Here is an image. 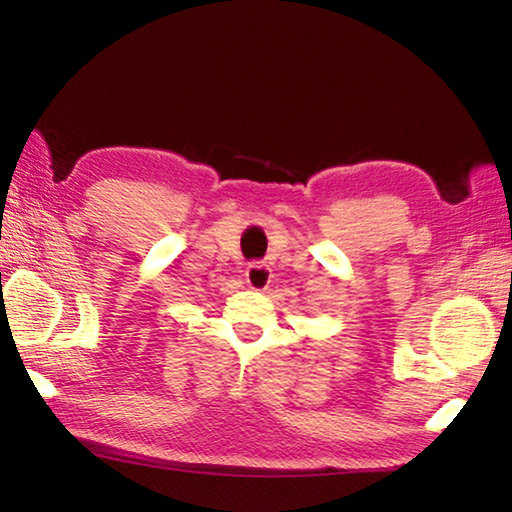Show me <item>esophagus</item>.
I'll list each match as a JSON object with an SVG mask.
<instances>
[{
	"label": "esophagus",
	"mask_w": 512,
	"mask_h": 512,
	"mask_svg": "<svg viewBox=\"0 0 512 512\" xmlns=\"http://www.w3.org/2000/svg\"><path fill=\"white\" fill-rule=\"evenodd\" d=\"M244 279L248 288L266 290L270 286V281H273V270H270L266 264H248Z\"/></svg>",
	"instance_id": "1"
}]
</instances>
